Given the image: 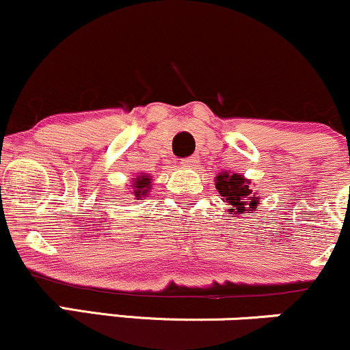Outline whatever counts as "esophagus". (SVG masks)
Segmentation results:
<instances>
[{"label": "esophagus", "instance_id": "esophagus-1", "mask_svg": "<svg viewBox=\"0 0 350 350\" xmlns=\"http://www.w3.org/2000/svg\"><path fill=\"white\" fill-rule=\"evenodd\" d=\"M183 164L186 167H196L199 164V156H189V158H184L183 159Z\"/></svg>", "mask_w": 350, "mask_h": 350}]
</instances>
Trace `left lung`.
<instances>
[{"label": "left lung", "instance_id": "8db88e82", "mask_svg": "<svg viewBox=\"0 0 350 350\" xmlns=\"http://www.w3.org/2000/svg\"><path fill=\"white\" fill-rule=\"evenodd\" d=\"M215 189L222 196L224 202L228 204V212L234 215L243 214L245 211L250 214L258 206L260 198H255L250 189V180L245 179L239 172H220L215 178Z\"/></svg>", "mask_w": 350, "mask_h": 350}]
</instances>
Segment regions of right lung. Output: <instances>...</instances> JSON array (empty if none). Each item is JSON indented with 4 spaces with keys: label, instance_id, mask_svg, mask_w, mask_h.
Instances as JSON below:
<instances>
[{
    "label": "right lung",
    "instance_id": "add662e5",
    "mask_svg": "<svg viewBox=\"0 0 350 350\" xmlns=\"http://www.w3.org/2000/svg\"><path fill=\"white\" fill-rule=\"evenodd\" d=\"M152 179L148 174H139L133 178V183H131V198L135 200H144L150 194V189L152 186Z\"/></svg>",
    "mask_w": 350,
    "mask_h": 350
}]
</instances>
